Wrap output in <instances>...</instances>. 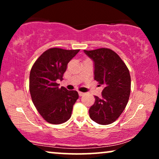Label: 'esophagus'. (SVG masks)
<instances>
[{
  "label": "esophagus",
  "mask_w": 159,
  "mask_h": 159,
  "mask_svg": "<svg viewBox=\"0 0 159 159\" xmlns=\"http://www.w3.org/2000/svg\"><path fill=\"white\" fill-rule=\"evenodd\" d=\"M78 93H79V95H80V96H82V95H84V93L80 92V91H79V92H78Z\"/></svg>",
  "instance_id": "1"
}]
</instances>
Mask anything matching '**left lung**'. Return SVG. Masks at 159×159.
<instances>
[{
    "instance_id": "1",
    "label": "left lung",
    "mask_w": 159,
    "mask_h": 159,
    "mask_svg": "<svg viewBox=\"0 0 159 159\" xmlns=\"http://www.w3.org/2000/svg\"><path fill=\"white\" fill-rule=\"evenodd\" d=\"M84 52L94 62L95 80L104 85L102 98L95 96V103L89 109L90 117L99 125H109L119 118L129 101V69L118 54L109 48Z\"/></svg>"
}]
</instances>
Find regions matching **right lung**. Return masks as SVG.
Masks as SVG:
<instances>
[{"label":"right lung","instance_id":"add662e5","mask_svg":"<svg viewBox=\"0 0 159 159\" xmlns=\"http://www.w3.org/2000/svg\"><path fill=\"white\" fill-rule=\"evenodd\" d=\"M80 50L53 48L34 62L30 75V92L38 111L48 123L60 125L70 119L73 106L79 98L76 90L58 88L68 63Z\"/></svg>","mask_w":159,"mask_h":159}]
</instances>
